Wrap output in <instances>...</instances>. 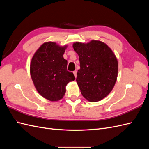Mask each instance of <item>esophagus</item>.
Segmentation results:
<instances>
[{
    "instance_id": "34e87169",
    "label": "esophagus",
    "mask_w": 149,
    "mask_h": 149,
    "mask_svg": "<svg viewBox=\"0 0 149 149\" xmlns=\"http://www.w3.org/2000/svg\"><path fill=\"white\" fill-rule=\"evenodd\" d=\"M73 74H74V76H75V78L77 77V71H73Z\"/></svg>"
}]
</instances>
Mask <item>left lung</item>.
<instances>
[{"instance_id": "left-lung-1", "label": "left lung", "mask_w": 149, "mask_h": 149, "mask_svg": "<svg viewBox=\"0 0 149 149\" xmlns=\"http://www.w3.org/2000/svg\"><path fill=\"white\" fill-rule=\"evenodd\" d=\"M74 51L80 63L76 78L82 95L90 102L100 101L112 91L116 82L118 62L106 44L97 40L76 42Z\"/></svg>"}]
</instances>
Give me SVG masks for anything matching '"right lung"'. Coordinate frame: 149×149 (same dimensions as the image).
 Wrapping results in <instances>:
<instances>
[{"mask_svg":"<svg viewBox=\"0 0 149 149\" xmlns=\"http://www.w3.org/2000/svg\"><path fill=\"white\" fill-rule=\"evenodd\" d=\"M66 46L55 42L44 43L35 52L30 64V74L39 94L51 101L63 97L66 86L75 79L73 73L67 71V60L63 54Z\"/></svg>","mask_w":149,"mask_h":149,"instance_id":"right-lung-1","label":"right lung"}]
</instances>
